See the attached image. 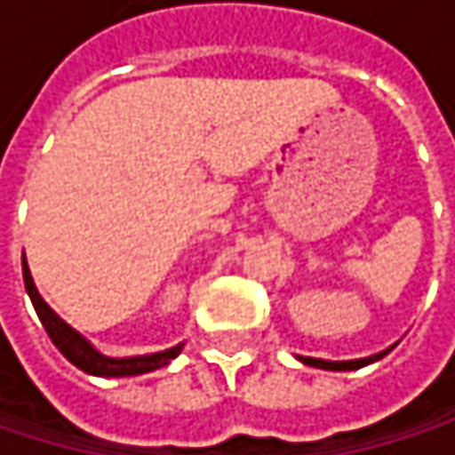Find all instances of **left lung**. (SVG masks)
<instances>
[{"mask_svg":"<svg viewBox=\"0 0 455 455\" xmlns=\"http://www.w3.org/2000/svg\"><path fill=\"white\" fill-rule=\"evenodd\" d=\"M387 353H390V347H387V350H382V353H377V355L358 358V361H323V358H303V355H300V361H303L306 366H314V369H326V371H350V369L369 366V363H374V361L385 358Z\"/></svg>","mask_w":455,"mask_h":455,"instance_id":"8db88e82","label":"left lung"}]
</instances>
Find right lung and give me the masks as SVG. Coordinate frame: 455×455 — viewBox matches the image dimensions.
I'll return each mask as SVG.
<instances>
[{
    "label": "right lung",
    "instance_id": "1",
    "mask_svg": "<svg viewBox=\"0 0 455 455\" xmlns=\"http://www.w3.org/2000/svg\"><path fill=\"white\" fill-rule=\"evenodd\" d=\"M23 282H26V292L36 308V314L44 323L49 339L54 342V347L73 363L78 366L81 371L92 374V377H137V374H147V371H155V369H163L168 366L184 347L176 345V347H168V350H160V353H149V355H132V358H110V355H102L86 337H81L70 323H65L62 318L57 316L49 306L44 303V298L39 295L34 279H31V271H28V263L23 258Z\"/></svg>",
    "mask_w": 455,
    "mask_h": 455
}]
</instances>
